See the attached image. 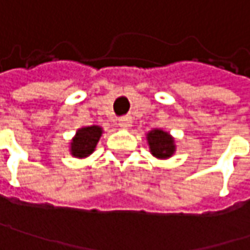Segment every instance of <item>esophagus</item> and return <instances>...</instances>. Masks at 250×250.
Returning <instances> with one entry per match:
<instances>
[{
  "mask_svg": "<svg viewBox=\"0 0 250 250\" xmlns=\"http://www.w3.org/2000/svg\"><path fill=\"white\" fill-rule=\"evenodd\" d=\"M131 124H132V119H131L129 116H122V118H119V126H121V128H129Z\"/></svg>",
  "mask_w": 250,
  "mask_h": 250,
  "instance_id": "34e87169",
  "label": "esophagus"
}]
</instances>
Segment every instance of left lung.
<instances>
[{"label": "left lung", "mask_w": 250, "mask_h": 250, "mask_svg": "<svg viewBox=\"0 0 250 250\" xmlns=\"http://www.w3.org/2000/svg\"><path fill=\"white\" fill-rule=\"evenodd\" d=\"M148 142L151 152L156 158H169L175 151L173 139L169 134L161 131V129H153L148 134Z\"/></svg>", "instance_id": "obj_1"}]
</instances>
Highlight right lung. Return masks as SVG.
Listing matches in <instances>:
<instances>
[{
    "label": "right lung",
    "instance_id": "right-lung-1",
    "mask_svg": "<svg viewBox=\"0 0 250 250\" xmlns=\"http://www.w3.org/2000/svg\"><path fill=\"white\" fill-rule=\"evenodd\" d=\"M101 134H102V129L95 125L80 129L71 142L72 155L77 158H85V156L91 155L97 146V142L99 141Z\"/></svg>",
    "mask_w": 250,
    "mask_h": 250
}]
</instances>
